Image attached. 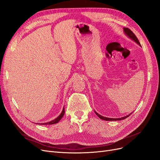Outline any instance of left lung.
<instances>
[{"mask_svg":"<svg viewBox=\"0 0 160 160\" xmlns=\"http://www.w3.org/2000/svg\"><path fill=\"white\" fill-rule=\"evenodd\" d=\"M123 30H124V33H125L126 34L127 36H128L130 39H131L132 41H134V42L137 43L138 45H139L140 46L141 45L140 43V42H139L138 39H137V37H136V35H135L134 33L131 30V29L127 28H123ZM94 112H95V113L97 115V116L99 117L101 119L104 120V121H121V120H123V119H127V118L128 117L130 116V115H131V114L132 113H130L129 115H127V116H125V117H121V118H117V119H114V118H108V117H103V116H102V115H100L99 114H98L96 111H94Z\"/></svg>","mask_w":160,"mask_h":160,"instance_id":"left-lung-1","label":"left lung"}]
</instances>
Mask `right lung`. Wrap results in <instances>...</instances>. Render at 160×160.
I'll list each match as a JSON object with an SVG mask.
<instances>
[{
  "mask_svg": "<svg viewBox=\"0 0 160 160\" xmlns=\"http://www.w3.org/2000/svg\"><path fill=\"white\" fill-rule=\"evenodd\" d=\"M64 114V108H63V109L61 112V113L60 114V115H58V117H57L55 119L52 120L51 121H49V122H47L41 123V124L39 123V124H40V125H53V124H56V123L58 122V121L62 119V117H63Z\"/></svg>",
  "mask_w": 160,
  "mask_h": 160,
  "instance_id": "obj_1",
  "label": "right lung"
}]
</instances>
